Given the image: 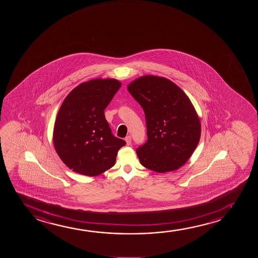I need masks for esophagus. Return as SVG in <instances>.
Masks as SVG:
<instances>
[{
	"instance_id": "esophagus-1",
	"label": "esophagus",
	"mask_w": 258,
	"mask_h": 258,
	"mask_svg": "<svg viewBox=\"0 0 258 258\" xmlns=\"http://www.w3.org/2000/svg\"><path fill=\"white\" fill-rule=\"evenodd\" d=\"M125 141H126V144L127 145H131V136H127V138H125Z\"/></svg>"
}]
</instances>
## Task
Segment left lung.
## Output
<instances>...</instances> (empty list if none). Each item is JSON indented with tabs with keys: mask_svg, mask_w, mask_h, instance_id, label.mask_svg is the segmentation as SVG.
Segmentation results:
<instances>
[{
	"mask_svg": "<svg viewBox=\"0 0 258 258\" xmlns=\"http://www.w3.org/2000/svg\"><path fill=\"white\" fill-rule=\"evenodd\" d=\"M145 111L148 140L137 149L142 166L157 173L179 169L201 137V122L190 99L169 79L147 75L127 85Z\"/></svg>",
	"mask_w": 258,
	"mask_h": 258,
	"instance_id": "8db88e82",
	"label": "left lung"
}]
</instances>
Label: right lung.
Listing matches in <instances>:
<instances>
[{"label": "right lung", "instance_id": "add662e5", "mask_svg": "<svg viewBox=\"0 0 258 258\" xmlns=\"http://www.w3.org/2000/svg\"><path fill=\"white\" fill-rule=\"evenodd\" d=\"M113 78H96L73 89L60 106L53 142L61 161L75 173L97 176L114 166L126 143L112 135L104 110L120 88Z\"/></svg>", "mask_w": 258, "mask_h": 258}]
</instances>
